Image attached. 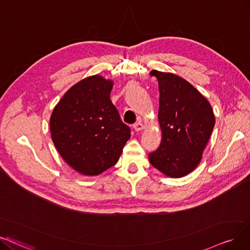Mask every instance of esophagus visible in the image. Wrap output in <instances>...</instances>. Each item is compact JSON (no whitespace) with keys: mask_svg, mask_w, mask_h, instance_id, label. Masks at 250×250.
I'll use <instances>...</instances> for the list:
<instances>
[{"mask_svg":"<svg viewBox=\"0 0 250 250\" xmlns=\"http://www.w3.org/2000/svg\"><path fill=\"white\" fill-rule=\"evenodd\" d=\"M144 128H145V126L141 123V122H136L134 125H133V129L135 131H142V130H144Z\"/></svg>","mask_w":250,"mask_h":250,"instance_id":"esophagus-1","label":"esophagus"}]
</instances>
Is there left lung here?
<instances>
[{
  "label": "left lung",
  "mask_w": 250,
  "mask_h": 250,
  "mask_svg": "<svg viewBox=\"0 0 250 250\" xmlns=\"http://www.w3.org/2000/svg\"><path fill=\"white\" fill-rule=\"evenodd\" d=\"M158 80L159 148L148 154L151 164L168 177L191 173L202 160L215 124L211 104L197 89L172 73L152 71Z\"/></svg>",
  "instance_id": "8db88e82"
}]
</instances>
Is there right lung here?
<instances>
[{
    "label": "right lung",
    "mask_w": 250,
    "mask_h": 250,
    "mask_svg": "<svg viewBox=\"0 0 250 250\" xmlns=\"http://www.w3.org/2000/svg\"><path fill=\"white\" fill-rule=\"evenodd\" d=\"M113 86V80L99 75L84 78L64 93L50 117L59 155L86 176L114 166L131 136L109 98Z\"/></svg>",
    "instance_id": "1"
}]
</instances>
